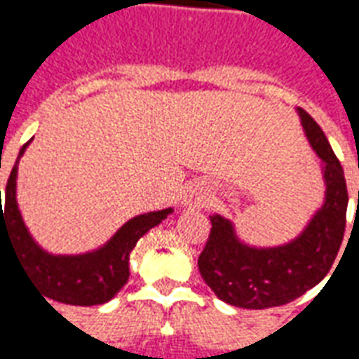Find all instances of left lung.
Returning a JSON list of instances; mask_svg holds the SVG:
<instances>
[{
  "mask_svg": "<svg viewBox=\"0 0 359 359\" xmlns=\"http://www.w3.org/2000/svg\"><path fill=\"white\" fill-rule=\"evenodd\" d=\"M296 111L309 146L323 161V205L296 238L269 248L242 242L233 221L219 213L210 215L211 233L198 269L219 300L236 308H275L300 298L323 280L344 238L348 190L342 165L321 126L304 109Z\"/></svg>",
  "mask_w": 359,
  "mask_h": 359,
  "instance_id": "8db88e82",
  "label": "left lung"
}]
</instances>
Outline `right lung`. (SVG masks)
<instances>
[{"label":"right lung","mask_w":359,"mask_h":359,"mask_svg":"<svg viewBox=\"0 0 359 359\" xmlns=\"http://www.w3.org/2000/svg\"><path fill=\"white\" fill-rule=\"evenodd\" d=\"M27 142L11 169L5 188V208L0 200V241L1 234L9 238L19 256L22 269L32 278L36 288L50 300L71 304V306H97L109 302L128 280V259L130 252L149 229L157 226L172 208L149 211L128 219L109 241L97 250L79 256H53L40 248L28 233L27 225L17 203V169ZM1 169V161H0ZM1 196V190H0ZM48 302V300H46ZM50 304V302H48Z\"/></svg>","instance_id":"1"}]
</instances>
